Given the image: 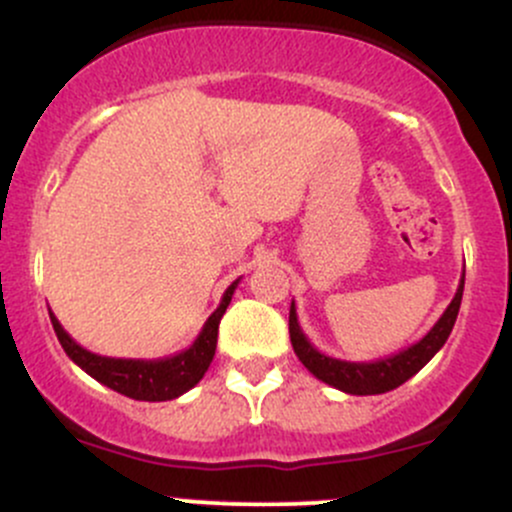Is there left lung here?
<instances>
[{"label": "left lung", "mask_w": 512, "mask_h": 512, "mask_svg": "<svg viewBox=\"0 0 512 512\" xmlns=\"http://www.w3.org/2000/svg\"><path fill=\"white\" fill-rule=\"evenodd\" d=\"M464 276L461 273L459 288H456V295L452 302L447 305V310L442 312L434 327L420 342L410 344L408 349H400L398 354L383 356V359L376 361H344V359H334V356L322 354L320 349L312 346L310 339L305 337L302 332L300 322H298V310H295V300L290 302V320H288V329H290V342H293L295 354L302 361V366L312 373L315 378H320L322 383L327 386L342 390V393L349 395H378V393H388V390L403 386L408 378L415 376L427 361L442 349L444 342L452 334V327L456 322V315H459L461 307V295H464Z\"/></svg>", "instance_id": "1"}]
</instances>
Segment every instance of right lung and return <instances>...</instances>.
I'll return each mask as SVG.
<instances>
[{
	"label": "right lung",
	"mask_w": 512,
	"mask_h": 512,
	"mask_svg": "<svg viewBox=\"0 0 512 512\" xmlns=\"http://www.w3.org/2000/svg\"><path fill=\"white\" fill-rule=\"evenodd\" d=\"M239 280L241 278H236L224 290L222 302L207 317V322L202 324L195 342L188 349L178 351V354L166 356V359H114V356L92 354L90 349L80 346L65 332L63 324L58 322V317L51 310H48V315H51V324L56 329L60 346H63L73 364H78L82 371L90 373L102 386L117 390L126 398L161 403V400L180 398V395L188 393L190 388H195L202 381V376H205L214 359V349H217L219 322H222V315L227 312L229 302H232Z\"/></svg>",
	"instance_id": "1"
}]
</instances>
